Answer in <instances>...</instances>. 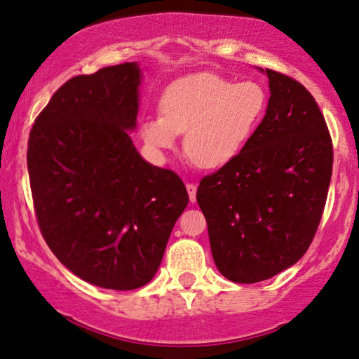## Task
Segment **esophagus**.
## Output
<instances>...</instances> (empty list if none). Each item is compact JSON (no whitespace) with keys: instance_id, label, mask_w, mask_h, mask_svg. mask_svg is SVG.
Here are the masks:
<instances>
[{"instance_id":"34e87169","label":"esophagus","mask_w":359,"mask_h":359,"mask_svg":"<svg viewBox=\"0 0 359 359\" xmlns=\"http://www.w3.org/2000/svg\"><path fill=\"white\" fill-rule=\"evenodd\" d=\"M187 191H189V198L191 203L196 200V185L195 184H187Z\"/></svg>"}]
</instances>
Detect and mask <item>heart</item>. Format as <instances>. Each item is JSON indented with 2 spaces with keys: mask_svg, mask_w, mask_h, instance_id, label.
Segmentation results:
<instances>
[{
  "mask_svg": "<svg viewBox=\"0 0 359 359\" xmlns=\"http://www.w3.org/2000/svg\"><path fill=\"white\" fill-rule=\"evenodd\" d=\"M269 94L257 81L236 83L195 73L165 88L161 114L141 122V140L159 159L184 135L185 153L203 169H219L241 154L265 117Z\"/></svg>",
  "mask_w": 359,
  "mask_h": 359,
  "instance_id": "1",
  "label": "heart"
}]
</instances>
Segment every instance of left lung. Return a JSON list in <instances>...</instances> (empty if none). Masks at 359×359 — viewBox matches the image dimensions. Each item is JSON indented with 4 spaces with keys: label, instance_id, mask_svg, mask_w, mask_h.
I'll list each match as a JSON object with an SVG mask.
<instances>
[{
    "label": "left lung",
    "instance_id": "1",
    "mask_svg": "<svg viewBox=\"0 0 359 359\" xmlns=\"http://www.w3.org/2000/svg\"><path fill=\"white\" fill-rule=\"evenodd\" d=\"M265 117L236 159L201 179L211 254L234 283H259L294 265L314 239L329 191L333 149L316 99L273 69Z\"/></svg>",
    "mask_w": 359,
    "mask_h": 359
}]
</instances>
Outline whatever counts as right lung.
I'll return each mask as SVG.
<instances>
[{"instance_id":"obj_1","label":"right lung","mask_w":359,"mask_h":359,"mask_svg":"<svg viewBox=\"0 0 359 359\" xmlns=\"http://www.w3.org/2000/svg\"><path fill=\"white\" fill-rule=\"evenodd\" d=\"M138 63L67 81L29 135L34 208L50 250L90 285L128 291L153 280L189 205L172 170L141 158Z\"/></svg>"}]
</instances>
